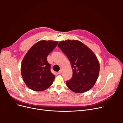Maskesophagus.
<instances>
[{
	"label": "esophagus",
	"instance_id": "34e87169",
	"mask_svg": "<svg viewBox=\"0 0 123 123\" xmlns=\"http://www.w3.org/2000/svg\"><path fill=\"white\" fill-rule=\"evenodd\" d=\"M62 69H61V70H59V71L57 72V73H58V74H62Z\"/></svg>",
	"mask_w": 123,
	"mask_h": 123
}]
</instances>
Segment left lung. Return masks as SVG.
<instances>
[{
	"instance_id": "8db88e82",
	"label": "left lung",
	"mask_w": 123,
	"mask_h": 123,
	"mask_svg": "<svg viewBox=\"0 0 123 123\" xmlns=\"http://www.w3.org/2000/svg\"><path fill=\"white\" fill-rule=\"evenodd\" d=\"M58 47L67 56L72 66V77L66 81L68 87L76 93H83L91 89L99 72V62L94 53L76 40L62 41Z\"/></svg>"
}]
</instances>
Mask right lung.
<instances>
[{
	"label": "right lung",
	"mask_w": 123,
	"mask_h": 123,
	"mask_svg": "<svg viewBox=\"0 0 123 123\" xmlns=\"http://www.w3.org/2000/svg\"><path fill=\"white\" fill-rule=\"evenodd\" d=\"M58 44L57 42L41 40L28 51L21 62V72L26 85L32 90H46L52 84L55 75L51 73L47 56Z\"/></svg>",
	"instance_id": "add662e5"
}]
</instances>
